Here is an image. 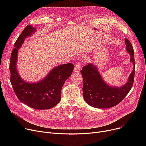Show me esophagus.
I'll return each instance as SVG.
<instances>
[{
    "mask_svg": "<svg viewBox=\"0 0 146 146\" xmlns=\"http://www.w3.org/2000/svg\"><path fill=\"white\" fill-rule=\"evenodd\" d=\"M81 69V66H80V64H79V63H77L76 64L75 67H74V71L75 72H79L80 70Z\"/></svg>",
    "mask_w": 146,
    "mask_h": 146,
    "instance_id": "esophagus-1",
    "label": "esophagus"
}]
</instances>
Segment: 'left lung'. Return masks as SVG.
Listing matches in <instances>:
<instances>
[{"label":"left lung","instance_id":"obj_1","mask_svg":"<svg viewBox=\"0 0 146 146\" xmlns=\"http://www.w3.org/2000/svg\"><path fill=\"white\" fill-rule=\"evenodd\" d=\"M125 44L133 68L124 85H109L104 80L98 67L94 64H88L83 67L80 73L83 80V98L90 106L97 108H111L121 102L131 90L135 74L134 51L131 42L127 38H125Z\"/></svg>","mask_w":146,"mask_h":146}]
</instances>
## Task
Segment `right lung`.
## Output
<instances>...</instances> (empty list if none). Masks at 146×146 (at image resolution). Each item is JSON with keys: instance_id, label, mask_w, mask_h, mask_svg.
I'll list each match as a JSON object with an SVG mask.
<instances>
[{"instance_id": "right-lung-1", "label": "right lung", "mask_w": 146, "mask_h": 146, "mask_svg": "<svg viewBox=\"0 0 146 146\" xmlns=\"http://www.w3.org/2000/svg\"><path fill=\"white\" fill-rule=\"evenodd\" d=\"M36 31L31 25L27 26L14 44L9 63L11 83L21 102L34 109L48 110L60 102L61 88L65 81L71 76L74 65L68 63L57 66L44 78L35 82L23 79L17 68L18 50L26 38L33 36Z\"/></svg>"}]
</instances>
